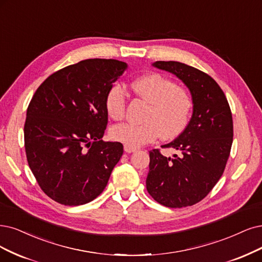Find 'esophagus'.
Returning <instances> with one entry per match:
<instances>
[{
  "label": "esophagus",
  "mask_w": 262,
  "mask_h": 262,
  "mask_svg": "<svg viewBox=\"0 0 262 262\" xmlns=\"http://www.w3.org/2000/svg\"><path fill=\"white\" fill-rule=\"evenodd\" d=\"M124 150H125V152H127V153H132V152L137 151L138 149H137L136 147H132V146H127V144H125V146H124Z\"/></svg>",
  "instance_id": "obj_1"
}]
</instances>
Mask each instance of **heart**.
Here are the masks:
<instances>
[{
  "label": "heart",
  "instance_id": "obj_1",
  "mask_svg": "<svg viewBox=\"0 0 262 262\" xmlns=\"http://www.w3.org/2000/svg\"><path fill=\"white\" fill-rule=\"evenodd\" d=\"M132 89L142 100L149 103L142 124L124 123L111 128L115 141L132 147H139L162 137L171 139L186 128L190 120L193 99L186 87L158 73L139 77L132 83ZM127 95L120 84L112 85L105 95V109L114 121L124 119Z\"/></svg>",
  "mask_w": 262,
  "mask_h": 262
}]
</instances>
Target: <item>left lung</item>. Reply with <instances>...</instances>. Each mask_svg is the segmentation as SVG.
I'll list each match as a JSON object with an SVG mask.
<instances>
[{
  "label": "left lung",
  "mask_w": 262,
  "mask_h": 262,
  "mask_svg": "<svg viewBox=\"0 0 262 262\" xmlns=\"http://www.w3.org/2000/svg\"><path fill=\"white\" fill-rule=\"evenodd\" d=\"M153 66L175 74L188 86L193 114L179 137L162 146L181 151L180 157L166 158L160 149L149 151L147 190L164 206H192L208 194L225 171L233 141L231 109L225 93L207 73L178 61Z\"/></svg>",
  "instance_id": "obj_1"
}]
</instances>
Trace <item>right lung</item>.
Returning <instances> with one entry per match:
<instances>
[{
	"mask_svg": "<svg viewBox=\"0 0 262 262\" xmlns=\"http://www.w3.org/2000/svg\"><path fill=\"white\" fill-rule=\"evenodd\" d=\"M126 68L99 58L64 67L38 86L28 105L29 167L42 191L59 204L95 200L122 157L121 142L101 138L108 124L105 95Z\"/></svg>",
	"mask_w": 262,
	"mask_h": 262,
	"instance_id": "obj_1",
	"label": "right lung"
}]
</instances>
